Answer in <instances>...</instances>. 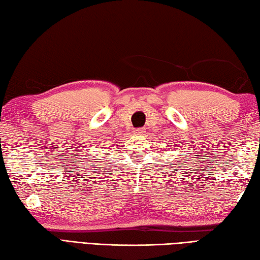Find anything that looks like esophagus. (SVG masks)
<instances>
[{
  "label": "esophagus",
  "mask_w": 260,
  "mask_h": 260,
  "mask_svg": "<svg viewBox=\"0 0 260 260\" xmlns=\"http://www.w3.org/2000/svg\"><path fill=\"white\" fill-rule=\"evenodd\" d=\"M144 133H145V131L143 129V128H137V129L135 131V134H136V135H143Z\"/></svg>",
  "instance_id": "esophagus-1"
}]
</instances>
